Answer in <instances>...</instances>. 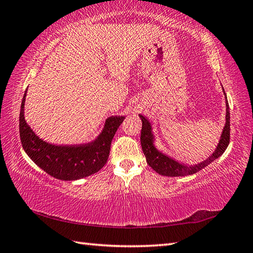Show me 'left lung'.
<instances>
[{"label":"left lung","instance_id":"left-lung-1","mask_svg":"<svg viewBox=\"0 0 253 253\" xmlns=\"http://www.w3.org/2000/svg\"><path fill=\"white\" fill-rule=\"evenodd\" d=\"M223 92L226 96V93L223 89ZM226 100V116H225V126L223 128L221 138H219L217 146L214 150V152L210 155V157L202 161V162L198 163L196 165H186L179 163L178 161L174 160L173 158H169V155L162 153L160 150L155 147V137L152 129L151 123L147 120L143 115L139 114V117L141 118L142 122V129H141V147L143 154L146 155L147 163L151 166V168L157 171L158 174L162 176H169V177H181V176H188L196 174L200 171L202 169L207 168L209 164L214 162L216 159H218L221 155L225 152L227 149L229 143V133H230V115H229V106L227 98Z\"/></svg>","mask_w":253,"mask_h":253}]
</instances>
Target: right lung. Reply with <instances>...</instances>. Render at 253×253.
Listing matches in <instances>:
<instances>
[{
	"mask_svg": "<svg viewBox=\"0 0 253 253\" xmlns=\"http://www.w3.org/2000/svg\"><path fill=\"white\" fill-rule=\"evenodd\" d=\"M24 94L19 114V135L27 155L45 173L61 180H77L99 171L109 159L112 139L125 116L106 118L94 140L76 146H56L38 137L25 120Z\"/></svg>",
	"mask_w": 253,
	"mask_h": 253,
	"instance_id": "obj_1",
	"label": "right lung"
}]
</instances>
